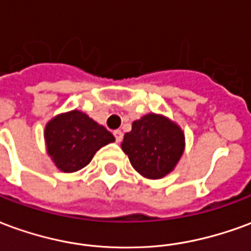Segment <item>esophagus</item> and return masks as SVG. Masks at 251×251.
Instances as JSON below:
<instances>
[{
    "mask_svg": "<svg viewBox=\"0 0 251 251\" xmlns=\"http://www.w3.org/2000/svg\"><path fill=\"white\" fill-rule=\"evenodd\" d=\"M114 137H115V141L121 142L122 141V137H124V134H122V131L121 130H114Z\"/></svg>",
    "mask_w": 251,
    "mask_h": 251,
    "instance_id": "obj_1",
    "label": "esophagus"
}]
</instances>
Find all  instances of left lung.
Returning <instances> with one entry per match:
<instances>
[{"label":"left lung","mask_w":251,"mask_h":251,"mask_svg":"<svg viewBox=\"0 0 251 251\" xmlns=\"http://www.w3.org/2000/svg\"><path fill=\"white\" fill-rule=\"evenodd\" d=\"M184 133L177 124L160 114H147L133 122L121 144L130 164L147 179L171 174L184 152Z\"/></svg>","instance_id":"8db88e82"}]
</instances>
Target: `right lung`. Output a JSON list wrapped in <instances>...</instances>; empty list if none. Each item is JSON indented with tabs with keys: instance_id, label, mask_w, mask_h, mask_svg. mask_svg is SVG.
<instances>
[{
	"instance_id": "add662e5",
	"label": "right lung",
	"mask_w": 251,
	"mask_h": 251,
	"mask_svg": "<svg viewBox=\"0 0 251 251\" xmlns=\"http://www.w3.org/2000/svg\"><path fill=\"white\" fill-rule=\"evenodd\" d=\"M47 152L62 172L84 168L100 148L114 142V136L79 110L56 115L44 130Z\"/></svg>"
}]
</instances>
